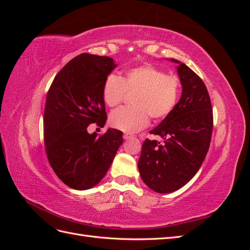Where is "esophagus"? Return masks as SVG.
<instances>
[{"mask_svg":"<svg viewBox=\"0 0 250 250\" xmlns=\"http://www.w3.org/2000/svg\"><path fill=\"white\" fill-rule=\"evenodd\" d=\"M131 138H133L132 134H129V133H124L123 134V139L124 140H130Z\"/></svg>","mask_w":250,"mask_h":250,"instance_id":"34e87169","label":"esophagus"}]
</instances>
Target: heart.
<instances>
[{"instance_id": "obj_1", "label": "heart", "mask_w": 250, "mask_h": 250, "mask_svg": "<svg viewBox=\"0 0 250 250\" xmlns=\"http://www.w3.org/2000/svg\"><path fill=\"white\" fill-rule=\"evenodd\" d=\"M126 93H134L132 107H122L110 113L113 128L125 132H135L149 123V117L162 120L175 108L180 82L176 76L151 64H143L127 70L122 77L110 74L105 79L102 96L105 104L116 107L122 103Z\"/></svg>"}]
</instances>
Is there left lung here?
I'll return each mask as SVG.
<instances>
[{"mask_svg":"<svg viewBox=\"0 0 250 250\" xmlns=\"http://www.w3.org/2000/svg\"><path fill=\"white\" fill-rule=\"evenodd\" d=\"M177 72L183 95L175 108L150 131L163 142L146 139L139 160L141 177L157 193H171L190 181L206 158L213 131V109L206 84L185 63Z\"/></svg>","mask_w":250,"mask_h":250,"instance_id":"obj_1","label":"left lung"}]
</instances>
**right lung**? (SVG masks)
I'll return each mask as SVG.
<instances>
[{
    "label": "right lung",
    "instance_id": "obj_1",
    "mask_svg": "<svg viewBox=\"0 0 250 250\" xmlns=\"http://www.w3.org/2000/svg\"><path fill=\"white\" fill-rule=\"evenodd\" d=\"M115 67L110 57L83 53L59 71L49 88L43 112L47 156L59 179L75 190L99 183L123 143L118 129L87 132L90 124L106 122L102 88Z\"/></svg>",
    "mask_w": 250,
    "mask_h": 250
}]
</instances>
